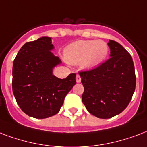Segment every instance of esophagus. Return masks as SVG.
Segmentation results:
<instances>
[{
	"label": "esophagus",
	"instance_id": "obj_1",
	"mask_svg": "<svg viewBox=\"0 0 147 147\" xmlns=\"http://www.w3.org/2000/svg\"><path fill=\"white\" fill-rule=\"evenodd\" d=\"M76 82H81V80H82V78H81V77H80V76H79V75H77V76H76Z\"/></svg>",
	"mask_w": 147,
	"mask_h": 147
}]
</instances>
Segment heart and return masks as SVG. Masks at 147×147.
<instances>
[{
	"instance_id": "heart-1",
	"label": "heart",
	"mask_w": 147,
	"mask_h": 147,
	"mask_svg": "<svg viewBox=\"0 0 147 147\" xmlns=\"http://www.w3.org/2000/svg\"><path fill=\"white\" fill-rule=\"evenodd\" d=\"M108 54V45L102 40L76 41L69 45L65 51L66 61L69 63H82L87 69L101 65Z\"/></svg>"
}]
</instances>
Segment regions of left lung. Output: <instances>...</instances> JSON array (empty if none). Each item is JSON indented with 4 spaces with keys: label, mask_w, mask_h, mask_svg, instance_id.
I'll return each mask as SVG.
<instances>
[{
    "label": "left lung",
    "mask_w": 147,
    "mask_h": 147,
    "mask_svg": "<svg viewBox=\"0 0 147 147\" xmlns=\"http://www.w3.org/2000/svg\"><path fill=\"white\" fill-rule=\"evenodd\" d=\"M111 58L88 71H79L86 109L100 119L122 113L132 99L136 88V75L130 54L120 44L109 41Z\"/></svg>",
    "instance_id": "left-lung-1"
}]
</instances>
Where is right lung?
<instances>
[{
	"instance_id": "right-lung-1",
	"label": "right lung",
	"mask_w": 147,
	"mask_h": 147,
	"mask_svg": "<svg viewBox=\"0 0 147 147\" xmlns=\"http://www.w3.org/2000/svg\"><path fill=\"white\" fill-rule=\"evenodd\" d=\"M51 38L41 37L27 42L15 57L12 70V89L18 105L29 116L45 119L55 115L67 94L76 83L75 73L59 78L52 73L61 63Z\"/></svg>"
}]
</instances>
